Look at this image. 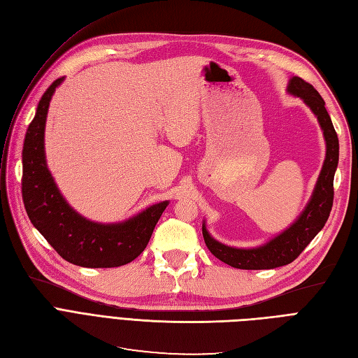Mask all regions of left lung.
<instances>
[{
	"instance_id": "8db88e82",
	"label": "left lung",
	"mask_w": 358,
	"mask_h": 358,
	"mask_svg": "<svg viewBox=\"0 0 358 358\" xmlns=\"http://www.w3.org/2000/svg\"><path fill=\"white\" fill-rule=\"evenodd\" d=\"M287 92L299 96L310 112L317 116L321 131L326 140V158L317 179L315 188L305 206V209L284 231H280L266 243L255 248H234L224 245L206 229L203 221V237L209 251L225 264L243 270H263L276 268L289 264L301 254L310 241L326 225L333 206V179L339 162V140L334 131L331 119L327 113L326 103L318 91L303 79L292 76L288 80Z\"/></svg>"
}]
</instances>
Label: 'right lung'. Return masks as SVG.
I'll return each instance as SVG.
<instances>
[{
  "instance_id": "add662e5",
  "label": "right lung",
  "mask_w": 358,
  "mask_h": 358,
  "mask_svg": "<svg viewBox=\"0 0 358 358\" xmlns=\"http://www.w3.org/2000/svg\"><path fill=\"white\" fill-rule=\"evenodd\" d=\"M64 78L53 82L38 101L22 150V199L28 218L50 246L80 267H119L145 251L169 200L149 206L121 222H95L64 199L46 162L45 127L49 104Z\"/></svg>"
}]
</instances>
